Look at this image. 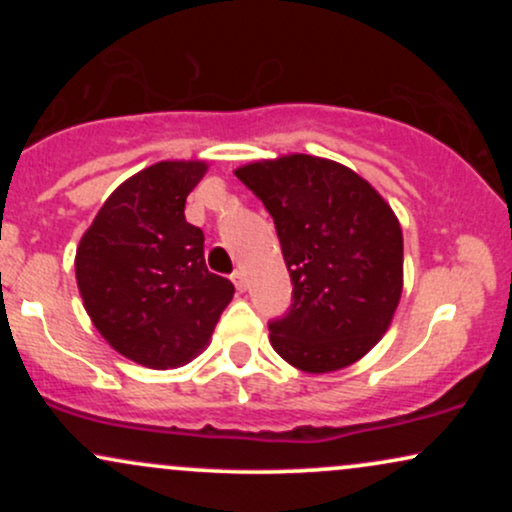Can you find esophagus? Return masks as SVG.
Wrapping results in <instances>:
<instances>
[{
    "label": "esophagus",
    "mask_w": 512,
    "mask_h": 512,
    "mask_svg": "<svg viewBox=\"0 0 512 512\" xmlns=\"http://www.w3.org/2000/svg\"><path fill=\"white\" fill-rule=\"evenodd\" d=\"M231 279H233V284H236V289H238V291H245V289H248V281H245L243 269H236V272L231 274Z\"/></svg>",
    "instance_id": "1"
}]
</instances>
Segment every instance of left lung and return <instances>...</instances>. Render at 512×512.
<instances>
[{
	"mask_svg": "<svg viewBox=\"0 0 512 512\" xmlns=\"http://www.w3.org/2000/svg\"><path fill=\"white\" fill-rule=\"evenodd\" d=\"M274 219L291 305L269 342L291 366L330 373L366 356L402 296V228L387 202L342 163L305 154L236 170Z\"/></svg>",
	"mask_w": 512,
	"mask_h": 512,
	"instance_id": "obj_1",
	"label": "left lung"
}]
</instances>
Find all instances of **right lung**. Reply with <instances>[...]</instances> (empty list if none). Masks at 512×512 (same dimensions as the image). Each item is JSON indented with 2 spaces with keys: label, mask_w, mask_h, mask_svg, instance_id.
<instances>
[{
  "label": "right lung",
  "mask_w": 512,
  "mask_h": 512,
  "mask_svg": "<svg viewBox=\"0 0 512 512\" xmlns=\"http://www.w3.org/2000/svg\"><path fill=\"white\" fill-rule=\"evenodd\" d=\"M207 163L163 161L105 199L76 250V284L105 342L149 368L195 358L233 298V284L204 262L202 228L185 199Z\"/></svg>",
  "instance_id": "add662e5"
}]
</instances>
